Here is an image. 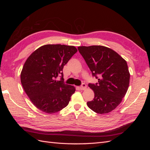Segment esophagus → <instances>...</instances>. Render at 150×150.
<instances>
[{
  "mask_svg": "<svg viewBox=\"0 0 150 150\" xmlns=\"http://www.w3.org/2000/svg\"><path fill=\"white\" fill-rule=\"evenodd\" d=\"M86 88H87V86H86L85 84H83L80 86V89L81 90H85L86 89Z\"/></svg>",
  "mask_w": 150,
  "mask_h": 150,
  "instance_id": "obj_1",
  "label": "esophagus"
}]
</instances>
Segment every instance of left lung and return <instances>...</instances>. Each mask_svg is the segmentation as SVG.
Returning <instances> with one entry per match:
<instances>
[{
    "label": "left lung",
    "instance_id": "1",
    "mask_svg": "<svg viewBox=\"0 0 150 150\" xmlns=\"http://www.w3.org/2000/svg\"><path fill=\"white\" fill-rule=\"evenodd\" d=\"M78 51L98 83L89 84L94 93L88 106L99 114L114 110L128 91L130 74L126 61L112 49L103 46H79Z\"/></svg>",
    "mask_w": 150,
    "mask_h": 150
}]
</instances>
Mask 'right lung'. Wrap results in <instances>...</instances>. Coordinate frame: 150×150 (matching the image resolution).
<instances>
[{"label": "right lung", "instance_id": "add662e5", "mask_svg": "<svg viewBox=\"0 0 150 150\" xmlns=\"http://www.w3.org/2000/svg\"><path fill=\"white\" fill-rule=\"evenodd\" d=\"M78 51L76 47L46 44L39 47L27 59L21 73L25 93L39 110L52 114L69 104L74 86L64 83V66ZM62 75L61 81L56 78Z\"/></svg>", "mask_w": 150, "mask_h": 150}]
</instances>
